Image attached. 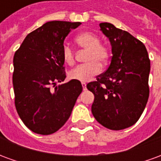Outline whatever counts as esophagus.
Instances as JSON below:
<instances>
[{
	"label": "esophagus",
	"mask_w": 161,
	"mask_h": 161,
	"mask_svg": "<svg viewBox=\"0 0 161 161\" xmlns=\"http://www.w3.org/2000/svg\"><path fill=\"white\" fill-rule=\"evenodd\" d=\"M82 86H83V90L86 91V84L85 83H82Z\"/></svg>",
	"instance_id": "obj_1"
}]
</instances>
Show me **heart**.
I'll list each match as a JSON object with an SVG mask.
<instances>
[{"label": "heart", "instance_id": "1", "mask_svg": "<svg viewBox=\"0 0 161 161\" xmlns=\"http://www.w3.org/2000/svg\"><path fill=\"white\" fill-rule=\"evenodd\" d=\"M77 45L87 51L84 64H81L70 70L68 77L72 80L87 82L92 77L97 75L101 70V64L103 65L108 62V49L102 46L100 39L97 35L91 32H84L76 37ZM62 58L64 63L69 65L74 63V53L68 44H64L62 46Z\"/></svg>", "mask_w": 161, "mask_h": 161}]
</instances>
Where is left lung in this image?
<instances>
[{
	"label": "left lung",
	"instance_id": "left-lung-1",
	"mask_svg": "<svg viewBox=\"0 0 161 161\" xmlns=\"http://www.w3.org/2000/svg\"><path fill=\"white\" fill-rule=\"evenodd\" d=\"M111 45L112 58L104 73L87 84L95 96L91 112L105 128L131 127L145 109L149 97L150 60L144 44L110 23H100Z\"/></svg>",
	"mask_w": 161,
	"mask_h": 161
}]
</instances>
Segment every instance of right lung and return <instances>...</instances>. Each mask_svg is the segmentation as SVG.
<instances>
[{"label":"right lung","mask_w":161,"mask_h":161,"mask_svg":"<svg viewBox=\"0 0 161 161\" xmlns=\"http://www.w3.org/2000/svg\"><path fill=\"white\" fill-rule=\"evenodd\" d=\"M80 22L49 21L27 34L14 56L13 86L16 110L30 130L47 135L70 117L83 91L80 81L64 82L62 46Z\"/></svg>","instance_id":"add662e5"}]
</instances>
